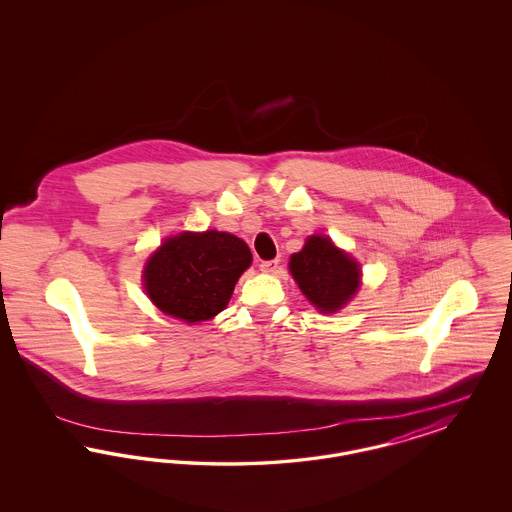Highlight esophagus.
<instances>
[{"label": "esophagus", "mask_w": 512, "mask_h": 512, "mask_svg": "<svg viewBox=\"0 0 512 512\" xmlns=\"http://www.w3.org/2000/svg\"><path fill=\"white\" fill-rule=\"evenodd\" d=\"M278 265H280V261H278V259L263 261V263H261V270H263V272H267V274H272V272H276Z\"/></svg>", "instance_id": "34e87169"}]
</instances>
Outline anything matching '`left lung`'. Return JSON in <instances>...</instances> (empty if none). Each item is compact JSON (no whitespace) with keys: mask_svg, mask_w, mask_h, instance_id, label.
Instances as JSON below:
<instances>
[{"mask_svg":"<svg viewBox=\"0 0 512 512\" xmlns=\"http://www.w3.org/2000/svg\"><path fill=\"white\" fill-rule=\"evenodd\" d=\"M295 282L322 313H336L359 288V265L328 238L311 236L290 259Z\"/></svg>","mask_w":512,"mask_h":512,"instance_id":"8db88e82","label":"left lung"}]
</instances>
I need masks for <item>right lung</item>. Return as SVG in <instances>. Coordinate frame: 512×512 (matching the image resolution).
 <instances>
[{
    "label": "right lung",
    "mask_w": 512,
    "mask_h": 512,
    "mask_svg": "<svg viewBox=\"0 0 512 512\" xmlns=\"http://www.w3.org/2000/svg\"><path fill=\"white\" fill-rule=\"evenodd\" d=\"M251 251L226 232H184L161 245L144 270L149 299L167 315L199 322L219 315L245 268Z\"/></svg>",
    "instance_id": "add662e5"
}]
</instances>
